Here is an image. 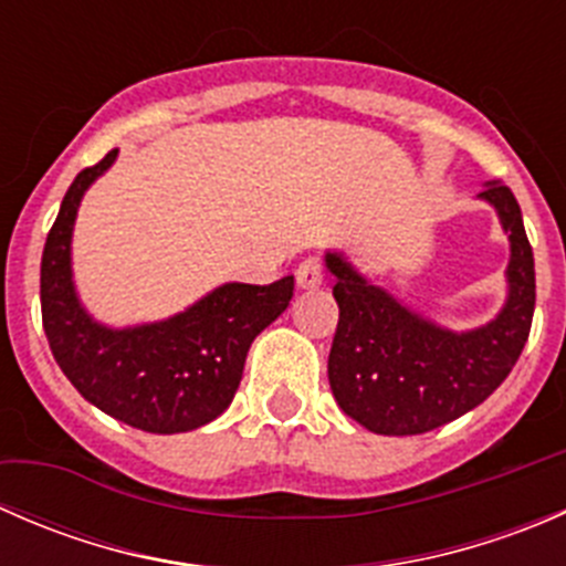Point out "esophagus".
<instances>
[{
	"label": "esophagus",
	"instance_id": "obj_1",
	"mask_svg": "<svg viewBox=\"0 0 566 566\" xmlns=\"http://www.w3.org/2000/svg\"><path fill=\"white\" fill-rule=\"evenodd\" d=\"M295 282L301 290H317L323 284V262L317 256H306L298 268H295Z\"/></svg>",
	"mask_w": 566,
	"mask_h": 566
}]
</instances>
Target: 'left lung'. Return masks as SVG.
<instances>
[{"instance_id": "1", "label": "left lung", "mask_w": 566, "mask_h": 566, "mask_svg": "<svg viewBox=\"0 0 566 566\" xmlns=\"http://www.w3.org/2000/svg\"><path fill=\"white\" fill-rule=\"evenodd\" d=\"M510 235L506 301L490 323L454 331L369 282L342 251H325L339 325L328 356L336 405L378 436H419L482 405L528 339L536 284L521 205L504 182L479 193Z\"/></svg>"}]
</instances>
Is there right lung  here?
I'll return each instance as SVG.
<instances>
[{"mask_svg":"<svg viewBox=\"0 0 566 566\" xmlns=\"http://www.w3.org/2000/svg\"><path fill=\"white\" fill-rule=\"evenodd\" d=\"M82 169L67 188L40 262V310L49 347L65 378L112 419L145 432L175 436L205 427L230 408L251 342L293 298L295 279L268 287L227 282L188 310L156 323H98L73 282V227L87 188L117 161Z\"/></svg>","mask_w":566,"mask_h":566,"instance_id":"right-lung-1","label":"right lung"}]
</instances>
